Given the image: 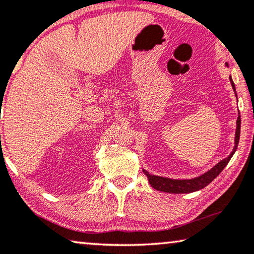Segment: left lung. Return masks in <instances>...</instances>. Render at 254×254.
<instances>
[{
  "instance_id": "obj_1",
  "label": "left lung",
  "mask_w": 254,
  "mask_h": 254,
  "mask_svg": "<svg viewBox=\"0 0 254 254\" xmlns=\"http://www.w3.org/2000/svg\"><path fill=\"white\" fill-rule=\"evenodd\" d=\"M229 78H230L232 89H234V91H236L235 83H234V81H232L231 76ZM239 135H241V117H238V119H237V127H236V136H235V147H234V150H232L231 154L229 155L227 158L222 159L220 163H217V164L215 165L213 169H210L209 171L203 173V175H201L200 177H196V178L184 179V180L170 179V178H164V177L152 176L148 171L143 170L144 175L147 176L149 184H150V185L154 187L155 190H161V192L175 193V194L195 192V190H199L201 189H203V187H206L208 184H210L211 182H213V180L216 178V177L220 175L222 171H223V169L227 166L229 161H230L232 157V155L235 154L236 149H237V147H238Z\"/></svg>"
}]
</instances>
